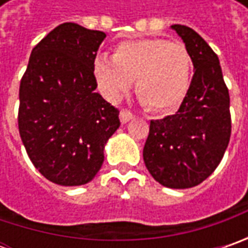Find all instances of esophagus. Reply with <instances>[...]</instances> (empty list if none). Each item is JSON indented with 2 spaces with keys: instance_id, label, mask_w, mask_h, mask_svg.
Segmentation results:
<instances>
[{
  "instance_id": "obj_1",
  "label": "esophagus",
  "mask_w": 248,
  "mask_h": 248,
  "mask_svg": "<svg viewBox=\"0 0 248 248\" xmlns=\"http://www.w3.org/2000/svg\"><path fill=\"white\" fill-rule=\"evenodd\" d=\"M134 119V114L129 111V110L127 109H121V111H120V120H121V123L123 124H127L129 120Z\"/></svg>"
}]
</instances>
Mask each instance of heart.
<instances>
[{
  "mask_svg": "<svg viewBox=\"0 0 248 248\" xmlns=\"http://www.w3.org/2000/svg\"><path fill=\"white\" fill-rule=\"evenodd\" d=\"M192 70V56L184 44L157 37L123 41L111 61L98 58L93 63L95 80L106 98L119 100L135 81L140 105L155 113H171L184 103Z\"/></svg>",
  "mask_w": 248,
  "mask_h": 248,
  "instance_id": "obj_1",
  "label": "heart"
}]
</instances>
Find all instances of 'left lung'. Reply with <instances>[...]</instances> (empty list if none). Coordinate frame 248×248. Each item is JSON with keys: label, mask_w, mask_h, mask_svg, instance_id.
Masks as SVG:
<instances>
[{"label": "left lung", "mask_w": 248, "mask_h": 248, "mask_svg": "<svg viewBox=\"0 0 248 248\" xmlns=\"http://www.w3.org/2000/svg\"><path fill=\"white\" fill-rule=\"evenodd\" d=\"M171 27L190 52L195 74L175 114L150 121L143 161L158 184L187 189L207 179L224 157L232 128L229 91L210 45L187 26Z\"/></svg>", "instance_id": "8db88e82"}]
</instances>
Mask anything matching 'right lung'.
<instances>
[{
    "instance_id": "obj_1",
    "label": "right lung",
    "mask_w": 248,
    "mask_h": 248,
    "mask_svg": "<svg viewBox=\"0 0 248 248\" xmlns=\"http://www.w3.org/2000/svg\"><path fill=\"white\" fill-rule=\"evenodd\" d=\"M106 34L63 23L31 51L19 88V134L34 167L62 186L88 184L120 127L119 109L95 92L93 63Z\"/></svg>"
}]
</instances>
